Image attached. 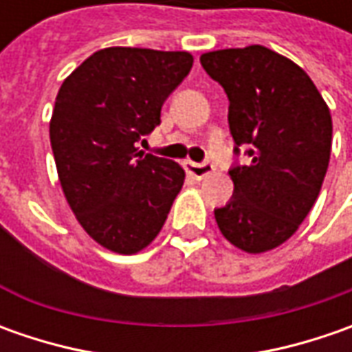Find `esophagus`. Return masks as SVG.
Instances as JSON below:
<instances>
[{
    "instance_id": "esophagus-1",
    "label": "esophagus",
    "mask_w": 352,
    "mask_h": 352,
    "mask_svg": "<svg viewBox=\"0 0 352 352\" xmlns=\"http://www.w3.org/2000/svg\"><path fill=\"white\" fill-rule=\"evenodd\" d=\"M184 168H186V172H188L190 176H194V178H197V180H201V178L210 176L211 172H213V162H210V160H204V162H192V160H186V162H184Z\"/></svg>"
}]
</instances>
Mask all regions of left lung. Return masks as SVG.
Masks as SVG:
<instances>
[{
  "label": "left lung",
  "instance_id": "8db88e82",
  "mask_svg": "<svg viewBox=\"0 0 352 352\" xmlns=\"http://www.w3.org/2000/svg\"><path fill=\"white\" fill-rule=\"evenodd\" d=\"M199 62L229 98L233 153L249 156L229 170L235 190L215 221L245 252L276 249L319 196L331 155L329 107L298 64L261 45L206 52Z\"/></svg>",
  "mask_w": 352,
  "mask_h": 352
}]
</instances>
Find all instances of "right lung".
<instances>
[{
  "label": "right lung",
  "instance_id": "1",
  "mask_svg": "<svg viewBox=\"0 0 352 352\" xmlns=\"http://www.w3.org/2000/svg\"><path fill=\"white\" fill-rule=\"evenodd\" d=\"M190 52L111 47L62 82L50 146L64 196L102 247L133 254L155 239L182 190L184 170L137 142L160 125V109L190 74Z\"/></svg>",
  "mask_w": 352,
  "mask_h": 352
}]
</instances>
